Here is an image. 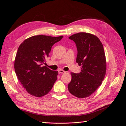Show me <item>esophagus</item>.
<instances>
[{"label":"esophagus","instance_id":"34e87169","mask_svg":"<svg viewBox=\"0 0 126 126\" xmlns=\"http://www.w3.org/2000/svg\"><path fill=\"white\" fill-rule=\"evenodd\" d=\"M58 71L59 74H64V73H65V71L63 70H59Z\"/></svg>","mask_w":126,"mask_h":126}]
</instances>
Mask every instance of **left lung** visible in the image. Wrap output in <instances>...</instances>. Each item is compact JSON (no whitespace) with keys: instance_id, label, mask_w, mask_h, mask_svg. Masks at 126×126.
<instances>
[{"instance_id":"obj_1","label":"left lung","mask_w":126,"mask_h":126,"mask_svg":"<svg viewBox=\"0 0 126 126\" xmlns=\"http://www.w3.org/2000/svg\"><path fill=\"white\" fill-rule=\"evenodd\" d=\"M69 38L76 44V63L81 66V71L71 73L68 90L77 97H87L97 89L105 76L106 61L103 45L98 37L88 33H76Z\"/></svg>"}]
</instances>
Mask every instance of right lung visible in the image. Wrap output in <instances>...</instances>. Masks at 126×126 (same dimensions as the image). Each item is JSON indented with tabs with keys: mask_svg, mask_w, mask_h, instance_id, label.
<instances>
[{
	"mask_svg": "<svg viewBox=\"0 0 126 126\" xmlns=\"http://www.w3.org/2000/svg\"><path fill=\"white\" fill-rule=\"evenodd\" d=\"M63 36L38 35L25 39L19 47L15 61V70L19 81L30 94L42 97L52 89L58 71L44 66L52 45Z\"/></svg>",
	"mask_w": 126,
	"mask_h": 126,
	"instance_id": "obj_1",
	"label": "right lung"
}]
</instances>
